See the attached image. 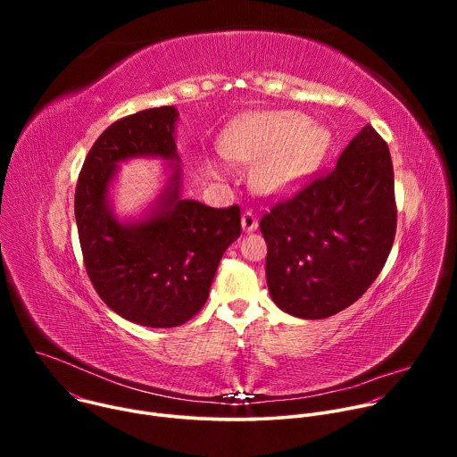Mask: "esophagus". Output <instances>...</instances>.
<instances>
[{
    "label": "esophagus",
    "mask_w": 457,
    "mask_h": 457,
    "mask_svg": "<svg viewBox=\"0 0 457 457\" xmlns=\"http://www.w3.org/2000/svg\"><path fill=\"white\" fill-rule=\"evenodd\" d=\"M256 226H258L256 215L253 212H244V215H242V229L249 233V231H254Z\"/></svg>",
    "instance_id": "1"
}]
</instances>
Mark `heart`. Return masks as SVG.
I'll return each mask as SVG.
<instances>
[{"label":"heart","instance_id":"heart-1","mask_svg":"<svg viewBox=\"0 0 457 457\" xmlns=\"http://www.w3.org/2000/svg\"><path fill=\"white\" fill-rule=\"evenodd\" d=\"M328 146L323 129L298 112H253L235 119L219 139L222 155L256 161L253 180L264 193L282 191L318 162Z\"/></svg>","mask_w":457,"mask_h":457}]
</instances>
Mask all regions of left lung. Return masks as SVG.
<instances>
[{"instance_id": "obj_1", "label": "left lung", "mask_w": 457, "mask_h": 457, "mask_svg": "<svg viewBox=\"0 0 457 457\" xmlns=\"http://www.w3.org/2000/svg\"><path fill=\"white\" fill-rule=\"evenodd\" d=\"M396 219L393 161L386 143L367 124L333 170L260 219L273 302L307 320L354 303L386 262Z\"/></svg>"}]
</instances>
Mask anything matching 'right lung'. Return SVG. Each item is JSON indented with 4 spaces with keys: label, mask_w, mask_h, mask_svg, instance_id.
Segmentation results:
<instances>
[{
    "label": "right lung",
    "mask_w": 457,
    "mask_h": 457,
    "mask_svg": "<svg viewBox=\"0 0 457 457\" xmlns=\"http://www.w3.org/2000/svg\"><path fill=\"white\" fill-rule=\"evenodd\" d=\"M175 106L137 112L110 124L90 148L76 187V222L87 273L103 302L146 328H177L208 300L224 251L240 237V208L180 199L173 173L148 217L120 222L108 187L117 162L179 161Z\"/></svg>",
    "instance_id": "add662e5"
}]
</instances>
